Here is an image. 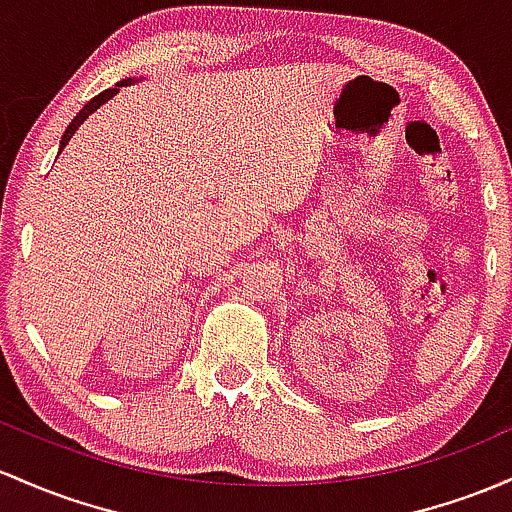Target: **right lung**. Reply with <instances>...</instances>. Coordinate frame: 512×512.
<instances>
[{"label": "right lung", "instance_id": "add662e5", "mask_svg": "<svg viewBox=\"0 0 512 512\" xmlns=\"http://www.w3.org/2000/svg\"><path fill=\"white\" fill-rule=\"evenodd\" d=\"M126 84H131V80H123L121 84H116V87H111V89H104V92L97 94V97H94L92 101H87V104H84V109L80 111V114H77L75 119H72L70 126L65 128V133H63V140H60V150L65 148V145H67V140H70V138H72V133H75L77 128L82 126L84 119H87L89 114H94V111H97L101 104H106V101H109L111 97H114V94H119V92H121V87H126Z\"/></svg>", "mask_w": 512, "mask_h": 512}]
</instances>
